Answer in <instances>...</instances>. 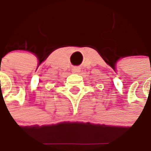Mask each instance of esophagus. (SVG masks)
Instances as JSON below:
<instances>
[{"label":"esophagus","mask_w":151,"mask_h":151,"mask_svg":"<svg viewBox=\"0 0 151 151\" xmlns=\"http://www.w3.org/2000/svg\"><path fill=\"white\" fill-rule=\"evenodd\" d=\"M80 71H81V68H79V67H75L73 69V72H75V73H78Z\"/></svg>","instance_id":"34e87169"}]
</instances>
